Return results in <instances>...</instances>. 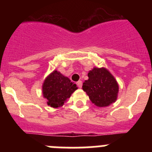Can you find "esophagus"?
Returning a JSON list of instances; mask_svg holds the SVG:
<instances>
[{
	"label": "esophagus",
	"instance_id": "34e87169",
	"mask_svg": "<svg viewBox=\"0 0 152 152\" xmlns=\"http://www.w3.org/2000/svg\"><path fill=\"white\" fill-rule=\"evenodd\" d=\"M76 85H78V87H79V88H81V87H82V81H79V82H77Z\"/></svg>",
	"mask_w": 152,
	"mask_h": 152
}]
</instances>
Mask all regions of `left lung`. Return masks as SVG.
Masks as SVG:
<instances>
[{
	"label": "left lung",
	"mask_w": 152,
	"mask_h": 152,
	"mask_svg": "<svg viewBox=\"0 0 152 152\" xmlns=\"http://www.w3.org/2000/svg\"><path fill=\"white\" fill-rule=\"evenodd\" d=\"M89 79L83 83L82 89L92 103L104 107L117 100L118 84L114 76L105 67H94L88 73Z\"/></svg>",
	"instance_id": "8db88e82"
}]
</instances>
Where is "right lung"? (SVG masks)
<instances>
[{"label": "right lung", "instance_id": "obj_1", "mask_svg": "<svg viewBox=\"0 0 152 152\" xmlns=\"http://www.w3.org/2000/svg\"><path fill=\"white\" fill-rule=\"evenodd\" d=\"M76 84L70 82L60 72L53 70L47 76L42 85V95L47 104L53 108L62 107L72 93L77 90Z\"/></svg>", "mask_w": 152, "mask_h": 152}]
</instances>
